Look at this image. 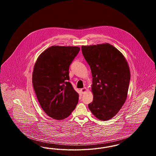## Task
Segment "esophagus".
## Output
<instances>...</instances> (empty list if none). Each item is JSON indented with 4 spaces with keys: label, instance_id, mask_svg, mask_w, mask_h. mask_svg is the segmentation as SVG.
Returning <instances> with one entry per match:
<instances>
[{
    "label": "esophagus",
    "instance_id": "esophagus-1",
    "mask_svg": "<svg viewBox=\"0 0 156 156\" xmlns=\"http://www.w3.org/2000/svg\"><path fill=\"white\" fill-rule=\"evenodd\" d=\"M86 91H87V88H86L85 87H84V88L81 89V93L82 94H85V93L86 92Z\"/></svg>",
    "mask_w": 156,
    "mask_h": 156
}]
</instances>
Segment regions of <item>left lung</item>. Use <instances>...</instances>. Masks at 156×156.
I'll use <instances>...</instances> for the list:
<instances>
[{
  "label": "left lung",
  "mask_w": 156,
  "mask_h": 156,
  "mask_svg": "<svg viewBox=\"0 0 156 156\" xmlns=\"http://www.w3.org/2000/svg\"><path fill=\"white\" fill-rule=\"evenodd\" d=\"M81 49L92 76L94 98L89 109L98 119L109 120L127 99L130 80L128 63L123 55L109 43L82 45Z\"/></svg>",
  "instance_id": "obj_1"
}]
</instances>
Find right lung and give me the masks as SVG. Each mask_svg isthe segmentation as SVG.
<instances>
[{
	"label": "right lung",
	"mask_w": 156,
	"mask_h": 156,
	"mask_svg": "<svg viewBox=\"0 0 156 156\" xmlns=\"http://www.w3.org/2000/svg\"><path fill=\"white\" fill-rule=\"evenodd\" d=\"M80 48L53 45L42 52L34 66L32 81L37 99L50 117L62 120L78 102L79 95L69 82V68Z\"/></svg>",
	"instance_id": "right-lung-1"
}]
</instances>
